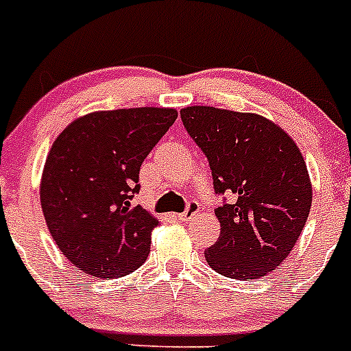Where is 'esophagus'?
<instances>
[{"label":"esophagus","instance_id":"obj_1","mask_svg":"<svg viewBox=\"0 0 351 351\" xmlns=\"http://www.w3.org/2000/svg\"><path fill=\"white\" fill-rule=\"evenodd\" d=\"M198 210H200L198 204L195 202V200H191V202H188V206H186L184 213L176 214V218H178V219H188V218H190V216H195V214H197Z\"/></svg>","mask_w":351,"mask_h":351}]
</instances>
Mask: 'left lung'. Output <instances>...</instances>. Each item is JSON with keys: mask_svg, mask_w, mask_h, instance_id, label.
<instances>
[{"mask_svg": "<svg viewBox=\"0 0 351 351\" xmlns=\"http://www.w3.org/2000/svg\"><path fill=\"white\" fill-rule=\"evenodd\" d=\"M181 119L207 156L214 191L232 195L214 210L221 234L204 253L207 263L234 280L269 274L290 255L311 209L302 153L258 114L193 105L182 108Z\"/></svg>", "mask_w": 351, "mask_h": 351, "instance_id": "obj_1", "label": "left lung"}]
</instances>
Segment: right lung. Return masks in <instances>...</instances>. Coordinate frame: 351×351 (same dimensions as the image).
Instances as JSON below:
<instances>
[{
	"instance_id": "1",
	"label": "right lung",
	"mask_w": 351,
	"mask_h": 351,
	"mask_svg": "<svg viewBox=\"0 0 351 351\" xmlns=\"http://www.w3.org/2000/svg\"><path fill=\"white\" fill-rule=\"evenodd\" d=\"M178 119L176 108L98 110L58 135L45 160L40 204L68 262L100 280L132 274L145 262L158 219L132 206L138 170Z\"/></svg>"
}]
</instances>
